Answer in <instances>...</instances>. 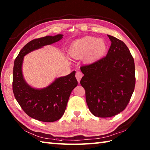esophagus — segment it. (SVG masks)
<instances>
[{
	"label": "esophagus",
	"instance_id": "34e87169",
	"mask_svg": "<svg viewBox=\"0 0 150 150\" xmlns=\"http://www.w3.org/2000/svg\"><path fill=\"white\" fill-rule=\"evenodd\" d=\"M82 76H83V74H82V73L81 71H77L76 72V74H75V77L76 79H77V81L79 82L81 81V79H82Z\"/></svg>",
	"mask_w": 150,
	"mask_h": 150
}]
</instances>
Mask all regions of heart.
<instances>
[{"label":"heart","mask_w":150,"mask_h":150,"mask_svg":"<svg viewBox=\"0 0 150 150\" xmlns=\"http://www.w3.org/2000/svg\"><path fill=\"white\" fill-rule=\"evenodd\" d=\"M106 50V44L101 39L86 36L76 40L69 47V54L72 58L82 59L84 62L93 63L100 59Z\"/></svg>","instance_id":"b5f03b06"}]
</instances>
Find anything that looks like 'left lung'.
I'll return each mask as SVG.
<instances>
[{"instance_id": "8db88e82", "label": "left lung", "mask_w": 150, "mask_h": 150, "mask_svg": "<svg viewBox=\"0 0 150 150\" xmlns=\"http://www.w3.org/2000/svg\"><path fill=\"white\" fill-rule=\"evenodd\" d=\"M111 44L106 57L82 66L81 84L89 110L98 117H111L125 109L135 85L134 59L122 40L108 35Z\"/></svg>"}]
</instances>
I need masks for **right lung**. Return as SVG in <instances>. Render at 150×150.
<instances>
[{
  "instance_id": "obj_1",
  "label": "right lung",
  "mask_w": 150,
  "mask_h": 150,
  "mask_svg": "<svg viewBox=\"0 0 150 150\" xmlns=\"http://www.w3.org/2000/svg\"><path fill=\"white\" fill-rule=\"evenodd\" d=\"M63 35L46 36L32 40L25 45L15 59L13 72V91L16 100L28 116L42 122H52L64 113L72 90L78 84L75 71L56 79L44 88L31 87L24 80L22 66L24 57L34 50L58 42Z\"/></svg>"
}]
</instances>
